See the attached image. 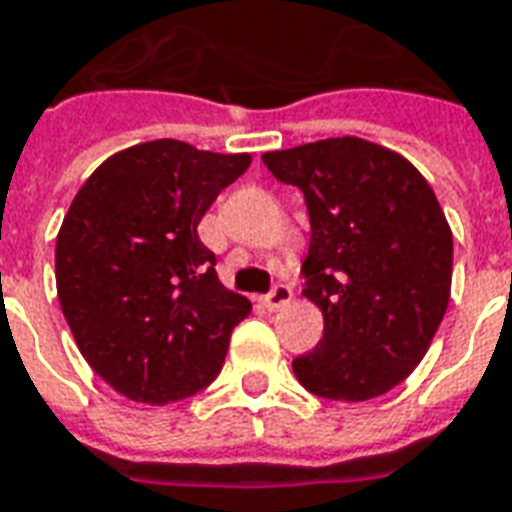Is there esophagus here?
<instances>
[{
  "instance_id": "esophagus-1",
  "label": "esophagus",
  "mask_w": 512,
  "mask_h": 512,
  "mask_svg": "<svg viewBox=\"0 0 512 512\" xmlns=\"http://www.w3.org/2000/svg\"><path fill=\"white\" fill-rule=\"evenodd\" d=\"M290 298H293V290H290V287L276 285L274 290H271V293L263 298V306H266V309H271V312H276V309H282V306L290 304Z\"/></svg>"
}]
</instances>
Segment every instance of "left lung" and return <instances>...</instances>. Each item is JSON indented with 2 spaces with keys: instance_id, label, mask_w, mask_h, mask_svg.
I'll list each match as a JSON object with an SVG mask.
<instances>
[{
  "instance_id": "8db88e82",
  "label": "left lung",
  "mask_w": 512,
  "mask_h": 512,
  "mask_svg": "<svg viewBox=\"0 0 512 512\" xmlns=\"http://www.w3.org/2000/svg\"><path fill=\"white\" fill-rule=\"evenodd\" d=\"M266 168L304 192V295L323 339L293 361L314 396L366 401L423 361L450 301L453 233L429 181L372 140L325 138L266 151Z\"/></svg>"
}]
</instances>
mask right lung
I'll return each mask as SVG.
<instances>
[{
    "mask_svg": "<svg viewBox=\"0 0 512 512\" xmlns=\"http://www.w3.org/2000/svg\"><path fill=\"white\" fill-rule=\"evenodd\" d=\"M249 154L162 138L113 154L56 236V293L78 350L113 391L168 404L203 391L252 304L219 282L198 238L208 206Z\"/></svg>",
    "mask_w": 512,
    "mask_h": 512,
    "instance_id": "obj_1",
    "label": "right lung"
}]
</instances>
